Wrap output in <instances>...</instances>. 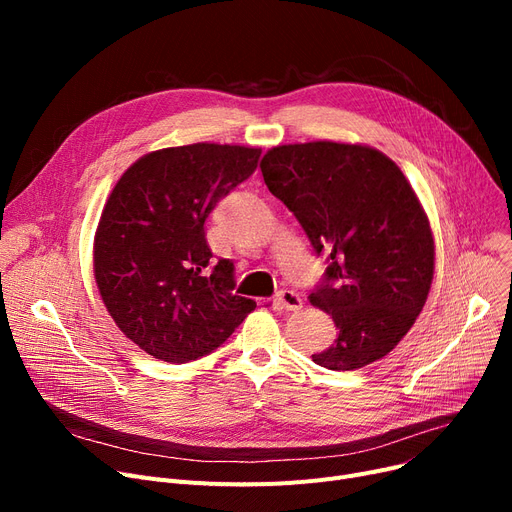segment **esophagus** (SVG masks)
<instances>
[{
	"label": "esophagus",
	"mask_w": 512,
	"mask_h": 512,
	"mask_svg": "<svg viewBox=\"0 0 512 512\" xmlns=\"http://www.w3.org/2000/svg\"><path fill=\"white\" fill-rule=\"evenodd\" d=\"M276 301L282 305V309L286 311H299L303 307V299L299 297L294 290H280Z\"/></svg>",
	"instance_id": "esophagus-1"
}]
</instances>
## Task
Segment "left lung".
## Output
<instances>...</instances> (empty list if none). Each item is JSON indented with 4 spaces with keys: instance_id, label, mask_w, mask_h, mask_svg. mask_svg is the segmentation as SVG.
Returning a JSON list of instances; mask_svg holds the SVG:
<instances>
[{
    "instance_id": "8db88e82",
    "label": "left lung",
    "mask_w": 512,
    "mask_h": 512,
    "mask_svg": "<svg viewBox=\"0 0 512 512\" xmlns=\"http://www.w3.org/2000/svg\"><path fill=\"white\" fill-rule=\"evenodd\" d=\"M261 174L299 220L317 255L328 251L311 305L332 315L338 336L313 361L353 371L386 357L421 313L434 280V236L413 186L367 145H278Z\"/></svg>"
}]
</instances>
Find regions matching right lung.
Here are the masks:
<instances>
[{"label":"right lung","instance_id":"obj_1","mask_svg":"<svg viewBox=\"0 0 512 512\" xmlns=\"http://www.w3.org/2000/svg\"><path fill=\"white\" fill-rule=\"evenodd\" d=\"M259 155L242 145L168 147L116 182L95 232V282L116 326L151 357L195 361L257 307L234 294L232 261L211 267L205 220L257 170Z\"/></svg>","mask_w":512,"mask_h":512}]
</instances>
